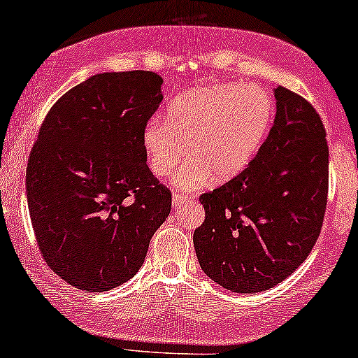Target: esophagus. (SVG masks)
Returning a JSON list of instances; mask_svg holds the SVG:
<instances>
[{"label":"esophagus","instance_id":"1","mask_svg":"<svg viewBox=\"0 0 358 358\" xmlns=\"http://www.w3.org/2000/svg\"><path fill=\"white\" fill-rule=\"evenodd\" d=\"M171 200H173V206L175 208H180L182 205H185V203L192 201V196H189V194L173 193V198H171Z\"/></svg>","mask_w":358,"mask_h":358}]
</instances>
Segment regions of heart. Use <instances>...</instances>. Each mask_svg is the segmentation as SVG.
Wrapping results in <instances>:
<instances>
[{
  "label": "heart",
  "mask_w": 358,
  "mask_h": 358,
  "mask_svg": "<svg viewBox=\"0 0 358 358\" xmlns=\"http://www.w3.org/2000/svg\"><path fill=\"white\" fill-rule=\"evenodd\" d=\"M274 101L259 85L215 84L180 94L166 108L165 122L143 130L148 166L157 176L180 170L175 185L196 189L226 182L250 165L274 119Z\"/></svg>",
  "instance_id": "obj_1"
}]
</instances>
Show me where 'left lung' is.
<instances>
[{
    "label": "left lung",
    "instance_id": "obj_1",
    "mask_svg": "<svg viewBox=\"0 0 358 358\" xmlns=\"http://www.w3.org/2000/svg\"><path fill=\"white\" fill-rule=\"evenodd\" d=\"M275 119L241 173L203 193L205 221L193 244L201 269L231 292L278 286L317 241L329 192V147L315 108L274 89Z\"/></svg>",
    "mask_w": 358,
    "mask_h": 358
}]
</instances>
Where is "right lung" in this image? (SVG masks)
<instances>
[{"label": "right lung", "mask_w": 358, "mask_h": 358, "mask_svg": "<svg viewBox=\"0 0 358 358\" xmlns=\"http://www.w3.org/2000/svg\"><path fill=\"white\" fill-rule=\"evenodd\" d=\"M164 79L102 72L48 112L29 153L26 196L46 264L71 286L103 292L134 278L171 210L147 165L143 130Z\"/></svg>", "instance_id": "right-lung-1"}]
</instances>
